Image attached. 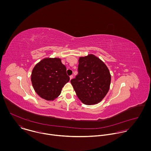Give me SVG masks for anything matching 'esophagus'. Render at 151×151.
Returning a JSON list of instances; mask_svg holds the SVG:
<instances>
[{"instance_id":"obj_1","label":"esophagus","mask_w":151,"mask_h":151,"mask_svg":"<svg viewBox=\"0 0 151 151\" xmlns=\"http://www.w3.org/2000/svg\"><path fill=\"white\" fill-rule=\"evenodd\" d=\"M73 78V75H71V76H70V80H71Z\"/></svg>"}]
</instances>
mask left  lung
Wrapping results in <instances>:
<instances>
[{
    "instance_id": "8db88e82",
    "label": "left lung",
    "mask_w": 151,
    "mask_h": 151,
    "mask_svg": "<svg viewBox=\"0 0 151 151\" xmlns=\"http://www.w3.org/2000/svg\"><path fill=\"white\" fill-rule=\"evenodd\" d=\"M78 61V74L70 82L83 104H98L109 91L111 81L109 70L102 60L93 55L80 58Z\"/></svg>"
}]
</instances>
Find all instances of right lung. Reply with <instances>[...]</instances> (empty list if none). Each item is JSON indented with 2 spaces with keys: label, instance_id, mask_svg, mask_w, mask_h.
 <instances>
[{
  "label": "right lung",
  "instance_id": "obj_1",
  "mask_svg": "<svg viewBox=\"0 0 151 151\" xmlns=\"http://www.w3.org/2000/svg\"><path fill=\"white\" fill-rule=\"evenodd\" d=\"M69 80L66 67L59 58L44 59L34 67L31 74L35 91L47 101L56 98Z\"/></svg>",
  "mask_w": 151,
  "mask_h": 151
}]
</instances>
